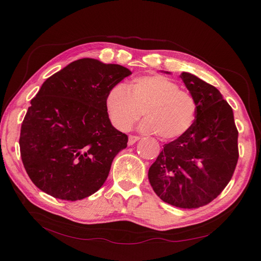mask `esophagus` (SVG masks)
<instances>
[{"label":"esophagus","mask_w":261,"mask_h":261,"mask_svg":"<svg viewBox=\"0 0 261 261\" xmlns=\"http://www.w3.org/2000/svg\"><path fill=\"white\" fill-rule=\"evenodd\" d=\"M139 139H140V138L137 137V136H129V140H127V145L132 146V145H134V143H136Z\"/></svg>","instance_id":"34e87169"}]
</instances>
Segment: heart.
Returning a JSON list of instances; mask_svg holds the SVG:
<instances>
[{
    "instance_id": "heart-1",
    "label": "heart",
    "mask_w": 261,
    "mask_h": 261,
    "mask_svg": "<svg viewBox=\"0 0 261 261\" xmlns=\"http://www.w3.org/2000/svg\"><path fill=\"white\" fill-rule=\"evenodd\" d=\"M107 109L111 122L121 131L130 130L145 114L142 129L165 140L186 135L197 113L192 94L162 75L138 77L129 88L113 87L107 98Z\"/></svg>"
}]
</instances>
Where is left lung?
Wrapping results in <instances>:
<instances>
[{
  "instance_id": "left-lung-1",
  "label": "left lung",
  "mask_w": 261,
  "mask_h": 261,
  "mask_svg": "<svg viewBox=\"0 0 261 261\" xmlns=\"http://www.w3.org/2000/svg\"><path fill=\"white\" fill-rule=\"evenodd\" d=\"M179 76L196 101V119L186 135L164 146L148 179L164 202L196 208L212 202L231 180L239 158L238 130L218 88L187 71Z\"/></svg>"
}]
</instances>
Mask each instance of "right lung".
<instances>
[{"label":"right lung","instance_id":"add662e5","mask_svg":"<svg viewBox=\"0 0 261 261\" xmlns=\"http://www.w3.org/2000/svg\"><path fill=\"white\" fill-rule=\"evenodd\" d=\"M131 70L94 58L70 63L43 83L22 122L20 151L39 190L66 201L83 199L107 180L127 137L109 118L110 91Z\"/></svg>","mask_w":261,"mask_h":261}]
</instances>
